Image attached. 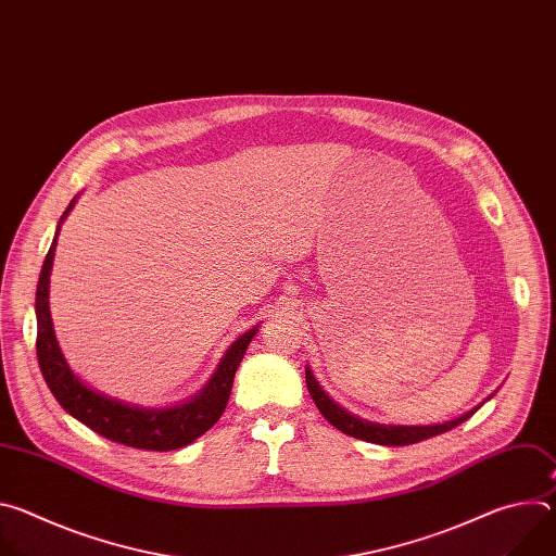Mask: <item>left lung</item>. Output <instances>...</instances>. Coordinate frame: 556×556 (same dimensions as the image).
I'll use <instances>...</instances> for the list:
<instances>
[{
  "instance_id": "8db88e82",
  "label": "left lung",
  "mask_w": 556,
  "mask_h": 556,
  "mask_svg": "<svg viewBox=\"0 0 556 556\" xmlns=\"http://www.w3.org/2000/svg\"><path fill=\"white\" fill-rule=\"evenodd\" d=\"M305 384H307V391L312 395L316 409L324 414V418L332 427H337L345 435H352V438H358V440H365V442H374V444H382V446L416 444V442L429 440L433 435L446 433V431L455 429L457 425H462L464 420H468L475 412L480 409V407H475L472 412H468V414H464V416H459L455 420H448L444 425H425V427H416V425L414 427H407V425H378V422L363 420V418L350 414L348 409H343L341 405H337L330 399V395L324 391V387L316 382V378L309 371V367H305Z\"/></svg>"
}]
</instances>
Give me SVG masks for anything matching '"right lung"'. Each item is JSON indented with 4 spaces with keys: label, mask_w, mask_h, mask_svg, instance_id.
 I'll use <instances>...</instances> for the list:
<instances>
[{
    "label": "right lung",
    "mask_w": 556,
    "mask_h": 556,
    "mask_svg": "<svg viewBox=\"0 0 556 556\" xmlns=\"http://www.w3.org/2000/svg\"><path fill=\"white\" fill-rule=\"evenodd\" d=\"M72 206H74V200L70 202L67 211L59 219L52 247L43 260V268L37 283V299H35L37 361L46 378V384L50 387L56 403L72 418L84 422L88 429H92L94 433L112 442L134 446V448H147V451L182 448L193 440H198L202 433H206L224 414L230 389H232L235 371L240 367L249 350V343L257 334L260 326L242 334L226 350V354L222 356L215 374L204 384V389L182 405L163 407V409L138 407V405H127L123 401L110 399V395L88 387L70 369L67 361L61 354V348L54 337L52 319H50V305H48V288H50L56 237L61 230V222L72 211Z\"/></svg>",
    "instance_id": "right-lung-1"
}]
</instances>
